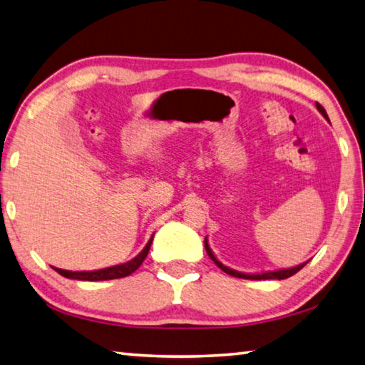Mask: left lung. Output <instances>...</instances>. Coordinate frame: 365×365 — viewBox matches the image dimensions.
<instances>
[{"label":"left lung","instance_id":"left-lung-1","mask_svg":"<svg viewBox=\"0 0 365 365\" xmlns=\"http://www.w3.org/2000/svg\"><path fill=\"white\" fill-rule=\"evenodd\" d=\"M317 109L320 110V113H322V115L325 117L327 120H329V115H327V113H325V109L320 106V104L317 103ZM205 248H206V251H207V255H209V257L212 259V261L215 262V265H217L219 269H222L225 272V274H228V275H232V277H238V279H246V280H270V279H277V280H283V279H288V277H292V275H294L296 272H299L302 267H304L306 265V262L304 264H301V265H296V267H293V269H285V270H277V272H265V274H257V275H248V274H240V272H237V270H232V269H228V267H225L224 264H220L217 259L214 257V255H212V251H211V248H209V245H207V240H205Z\"/></svg>","mask_w":365,"mask_h":365}]
</instances>
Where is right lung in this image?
Returning a JSON list of instances; mask_svg holds the SVG:
<instances>
[{"label": "right lung", "instance_id": "right-lung-1", "mask_svg": "<svg viewBox=\"0 0 365 365\" xmlns=\"http://www.w3.org/2000/svg\"><path fill=\"white\" fill-rule=\"evenodd\" d=\"M153 238L148 242L145 246V250L140 252V255L132 259L130 262L120 264V265H114V267H108V269H101V270H93V272H71V270H63V269H56L54 270L61 274L66 279H73V280H86V282H98V280H114V279H123V277L130 275L132 272L137 270L141 264H143L145 257L148 256V251L151 248Z\"/></svg>", "mask_w": 365, "mask_h": 365}]
</instances>
